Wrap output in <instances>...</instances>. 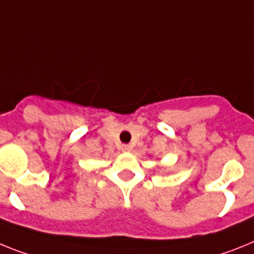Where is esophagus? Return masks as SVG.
<instances>
[{
	"label": "esophagus",
	"mask_w": 254,
	"mask_h": 254,
	"mask_svg": "<svg viewBox=\"0 0 254 254\" xmlns=\"http://www.w3.org/2000/svg\"><path fill=\"white\" fill-rule=\"evenodd\" d=\"M120 149L123 152H130V151H131V147H130L129 144H121Z\"/></svg>",
	"instance_id": "esophagus-1"
}]
</instances>
